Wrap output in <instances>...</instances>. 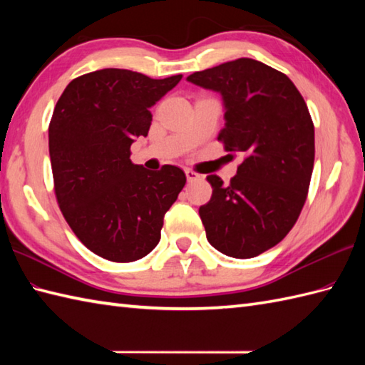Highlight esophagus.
<instances>
[{
	"label": "esophagus",
	"mask_w": 365,
	"mask_h": 365,
	"mask_svg": "<svg viewBox=\"0 0 365 365\" xmlns=\"http://www.w3.org/2000/svg\"><path fill=\"white\" fill-rule=\"evenodd\" d=\"M185 175H187L188 182H195L200 177L197 173H195V170H191V169H185Z\"/></svg>",
	"instance_id": "esophagus-1"
}]
</instances>
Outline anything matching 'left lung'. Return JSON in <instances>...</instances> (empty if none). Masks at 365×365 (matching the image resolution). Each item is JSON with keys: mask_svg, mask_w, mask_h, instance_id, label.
I'll return each mask as SVG.
<instances>
[{"mask_svg": "<svg viewBox=\"0 0 365 365\" xmlns=\"http://www.w3.org/2000/svg\"><path fill=\"white\" fill-rule=\"evenodd\" d=\"M187 81L221 96L226 123L218 139L246 157L230 185L207 177L212 199L199 208L207 240L229 257H255L289 234L306 202L315 157L311 114L289 76L251 58Z\"/></svg>", "mask_w": 365, "mask_h": 365, "instance_id": "8db88e82", "label": "left lung"}]
</instances>
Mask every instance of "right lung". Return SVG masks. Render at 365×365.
<instances>
[{
    "label": "right lung",
    "mask_w": 365,
    "mask_h": 365,
    "mask_svg": "<svg viewBox=\"0 0 365 365\" xmlns=\"http://www.w3.org/2000/svg\"><path fill=\"white\" fill-rule=\"evenodd\" d=\"M180 80L103 68L68 83L54 106L48 147L59 208L80 242L106 260L149 254L187 183L180 168L147 170L130 160V145L149 133L150 108Z\"/></svg>",
    "instance_id": "1"
}]
</instances>
